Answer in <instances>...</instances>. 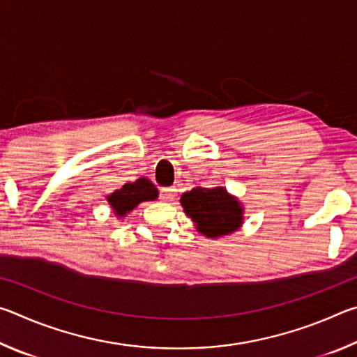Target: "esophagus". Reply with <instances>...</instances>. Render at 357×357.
I'll return each instance as SVG.
<instances>
[{
  "mask_svg": "<svg viewBox=\"0 0 357 357\" xmlns=\"http://www.w3.org/2000/svg\"><path fill=\"white\" fill-rule=\"evenodd\" d=\"M174 197H176V189L174 187H164V189H160V198L164 202H173Z\"/></svg>",
  "mask_w": 357,
  "mask_h": 357,
  "instance_id": "obj_1",
  "label": "esophagus"
}]
</instances>
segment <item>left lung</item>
<instances>
[{"mask_svg":"<svg viewBox=\"0 0 357 357\" xmlns=\"http://www.w3.org/2000/svg\"><path fill=\"white\" fill-rule=\"evenodd\" d=\"M184 213L195 223L197 231L206 238L234 233L244 222V208L225 187H193L181 195Z\"/></svg>","mask_w":357,"mask_h":357,"instance_id":"obj_1","label":"left lung"}]
</instances>
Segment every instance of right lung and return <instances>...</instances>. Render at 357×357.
Returning <instances> with one entry per match:
<instances>
[{"label":"right lung","instance_id":"right-lung-1","mask_svg":"<svg viewBox=\"0 0 357 357\" xmlns=\"http://www.w3.org/2000/svg\"><path fill=\"white\" fill-rule=\"evenodd\" d=\"M159 195L155 185L148 178H140L135 183L124 184L121 189L114 190L107 197L113 213L118 217H126L132 209L137 208L142 202H153Z\"/></svg>","mask_w":357,"mask_h":357}]
</instances>
